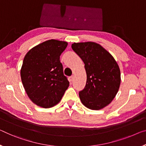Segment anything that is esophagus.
<instances>
[{
    "mask_svg": "<svg viewBox=\"0 0 146 146\" xmlns=\"http://www.w3.org/2000/svg\"><path fill=\"white\" fill-rule=\"evenodd\" d=\"M73 79H74V76H71L69 77V81H70V82H72V81L73 80Z\"/></svg>",
    "mask_w": 146,
    "mask_h": 146,
    "instance_id": "1",
    "label": "esophagus"
}]
</instances>
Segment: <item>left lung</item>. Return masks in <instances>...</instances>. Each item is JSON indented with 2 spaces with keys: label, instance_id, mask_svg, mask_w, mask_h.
Instances as JSON below:
<instances>
[{
  "label": "left lung",
  "instance_id": "left-lung-1",
  "mask_svg": "<svg viewBox=\"0 0 146 146\" xmlns=\"http://www.w3.org/2000/svg\"><path fill=\"white\" fill-rule=\"evenodd\" d=\"M72 48L84 61L87 74L86 86L79 92L81 101L89 109H102L113 100L119 88L121 73L117 62L95 42L74 43Z\"/></svg>",
  "mask_w": 146,
  "mask_h": 146
}]
</instances>
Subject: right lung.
<instances>
[{
  "label": "right lung",
  "mask_w": 146,
  "mask_h": 146,
  "mask_svg": "<svg viewBox=\"0 0 146 146\" xmlns=\"http://www.w3.org/2000/svg\"><path fill=\"white\" fill-rule=\"evenodd\" d=\"M66 42L50 40L29 50L21 69L23 87L29 98L37 106L49 108L61 100L69 86L64 75L60 55Z\"/></svg>",
  "instance_id": "right-lung-1"
}]
</instances>
